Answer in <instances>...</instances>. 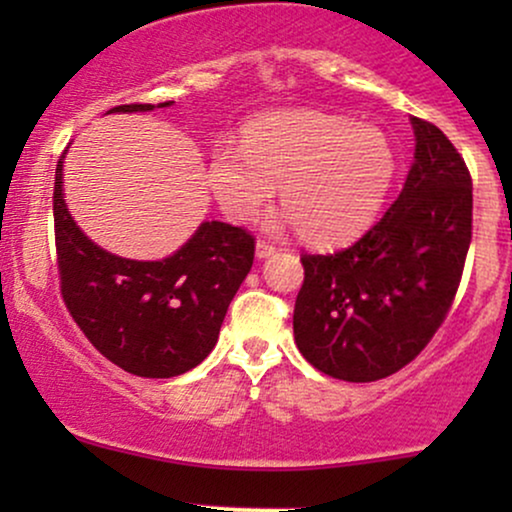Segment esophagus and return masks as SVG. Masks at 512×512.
<instances>
[{
	"label": "esophagus",
	"mask_w": 512,
	"mask_h": 512,
	"mask_svg": "<svg viewBox=\"0 0 512 512\" xmlns=\"http://www.w3.org/2000/svg\"><path fill=\"white\" fill-rule=\"evenodd\" d=\"M274 252H276L274 245L264 243V240H257V245H255V255H257V260H264V257L274 255Z\"/></svg>",
	"instance_id": "esophagus-1"
}]
</instances>
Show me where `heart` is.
Returning <instances> with one entry per match:
<instances>
[{
    "label": "heart",
    "mask_w": 512,
    "mask_h": 512,
    "mask_svg": "<svg viewBox=\"0 0 512 512\" xmlns=\"http://www.w3.org/2000/svg\"><path fill=\"white\" fill-rule=\"evenodd\" d=\"M243 151L216 144L209 185L231 219L250 221L272 202L313 245L351 240L378 214L397 158L383 129L320 110H281L243 127Z\"/></svg>",
    "instance_id": "heart-1"
}]
</instances>
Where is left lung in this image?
Returning <instances> with one entry per match:
<instances>
[{"label": "left lung", "instance_id": "1", "mask_svg": "<svg viewBox=\"0 0 512 512\" xmlns=\"http://www.w3.org/2000/svg\"><path fill=\"white\" fill-rule=\"evenodd\" d=\"M402 192L351 248L303 255L293 337L305 361L346 383L407 366L443 325L472 243V178L450 139L411 117Z\"/></svg>", "mask_w": 512, "mask_h": 512}]
</instances>
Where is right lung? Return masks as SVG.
<instances>
[{"instance_id": "right-lung-1", "label": "right lung", "mask_w": 512, "mask_h": 512, "mask_svg": "<svg viewBox=\"0 0 512 512\" xmlns=\"http://www.w3.org/2000/svg\"><path fill=\"white\" fill-rule=\"evenodd\" d=\"M168 103L117 105L108 113H149ZM67 154V151H64ZM55 170V243L62 298L88 342L127 373L173 378L192 370L219 339L228 305L248 276L255 238L223 221H204L173 255L127 260L76 226Z\"/></svg>"}]
</instances>
